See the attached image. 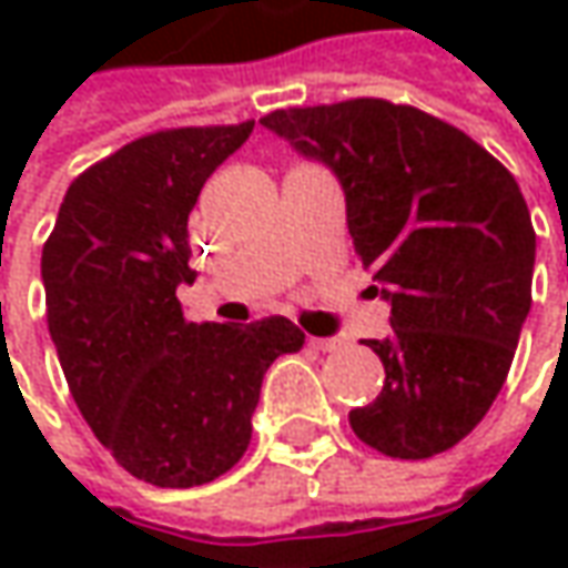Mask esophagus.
<instances>
[{"label":"esophagus","mask_w":568,"mask_h":568,"mask_svg":"<svg viewBox=\"0 0 568 568\" xmlns=\"http://www.w3.org/2000/svg\"><path fill=\"white\" fill-rule=\"evenodd\" d=\"M310 344L315 349H322V353H334V349H341L344 341H337V337H310Z\"/></svg>","instance_id":"34e87169"}]
</instances>
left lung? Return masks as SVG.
I'll return each instance as SVG.
<instances>
[{
  "instance_id": "left-lung-1",
  "label": "left lung",
  "mask_w": 568,
  "mask_h": 568,
  "mask_svg": "<svg viewBox=\"0 0 568 568\" xmlns=\"http://www.w3.org/2000/svg\"><path fill=\"white\" fill-rule=\"evenodd\" d=\"M262 124L341 178L353 246L390 300L394 331L365 344L384 387L349 428L394 459L450 450L500 394L531 310L535 227L516 178L469 133L387 99Z\"/></svg>"
}]
</instances>
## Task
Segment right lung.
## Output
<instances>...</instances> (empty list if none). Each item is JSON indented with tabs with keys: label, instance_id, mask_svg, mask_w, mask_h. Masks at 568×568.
<instances>
[{
	"label": "right lung",
	"instance_id": "1",
	"mask_svg": "<svg viewBox=\"0 0 568 568\" xmlns=\"http://www.w3.org/2000/svg\"><path fill=\"white\" fill-rule=\"evenodd\" d=\"M253 121L136 136L78 174L43 243L45 322L80 416L121 469L196 488L250 447L268 365L306 334L284 315L186 322V219Z\"/></svg>",
	"mask_w": 568,
	"mask_h": 568
}]
</instances>
